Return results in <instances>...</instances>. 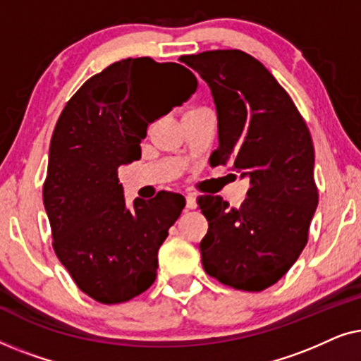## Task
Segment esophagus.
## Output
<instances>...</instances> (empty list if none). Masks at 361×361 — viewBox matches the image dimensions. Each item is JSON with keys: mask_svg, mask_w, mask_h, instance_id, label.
<instances>
[{"mask_svg": "<svg viewBox=\"0 0 361 361\" xmlns=\"http://www.w3.org/2000/svg\"><path fill=\"white\" fill-rule=\"evenodd\" d=\"M195 207H197L195 195H194V194H187V195H185V209H189V210H194Z\"/></svg>", "mask_w": 361, "mask_h": 361, "instance_id": "esophagus-1", "label": "esophagus"}]
</instances>
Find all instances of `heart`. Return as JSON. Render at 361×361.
<instances>
[{
	"mask_svg": "<svg viewBox=\"0 0 361 361\" xmlns=\"http://www.w3.org/2000/svg\"><path fill=\"white\" fill-rule=\"evenodd\" d=\"M197 110H200V108H192V110H189L185 113V115H189V113H192V111H197Z\"/></svg>",
	"mask_w": 361,
	"mask_h": 361,
	"instance_id": "heart-1",
	"label": "heart"
}]
</instances>
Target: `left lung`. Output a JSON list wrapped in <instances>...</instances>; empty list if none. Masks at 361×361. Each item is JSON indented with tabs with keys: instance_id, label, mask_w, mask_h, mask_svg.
<instances>
[{
	"instance_id": "left-lung-1",
	"label": "left lung",
	"mask_w": 361,
	"mask_h": 361,
	"mask_svg": "<svg viewBox=\"0 0 361 361\" xmlns=\"http://www.w3.org/2000/svg\"><path fill=\"white\" fill-rule=\"evenodd\" d=\"M209 83L219 115L210 166L230 164L248 179L240 209L200 195L209 230L199 248L205 273L233 289L278 283L307 245L319 204L314 145L289 93L259 61L238 49L182 56Z\"/></svg>"
}]
</instances>
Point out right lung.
I'll return each instance as SVG.
<instances>
[{
	"instance_id": "1",
	"label": "right lung",
	"mask_w": 361,
	"mask_h": 361,
	"mask_svg": "<svg viewBox=\"0 0 361 361\" xmlns=\"http://www.w3.org/2000/svg\"><path fill=\"white\" fill-rule=\"evenodd\" d=\"M161 65L173 68L172 84L155 73ZM195 90V75L180 63L130 57L88 78L59 116L44 207L59 261L97 302H126L156 281L157 251L185 200L162 190L128 209L118 167L140 159L149 123Z\"/></svg>"
}]
</instances>
